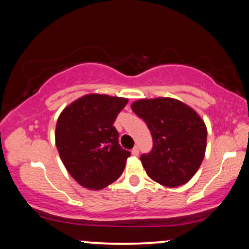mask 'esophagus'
<instances>
[{
	"instance_id": "obj_1",
	"label": "esophagus",
	"mask_w": 249,
	"mask_h": 249,
	"mask_svg": "<svg viewBox=\"0 0 249 249\" xmlns=\"http://www.w3.org/2000/svg\"><path fill=\"white\" fill-rule=\"evenodd\" d=\"M131 153H132L133 156H138V154H139V147L138 146H134L132 148V151H131Z\"/></svg>"
}]
</instances>
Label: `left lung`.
<instances>
[{
  "label": "left lung",
  "mask_w": 249,
  "mask_h": 249,
  "mask_svg": "<svg viewBox=\"0 0 249 249\" xmlns=\"http://www.w3.org/2000/svg\"><path fill=\"white\" fill-rule=\"evenodd\" d=\"M131 108L152 134V150L141 156L147 176L166 187L186 184L205 157L207 130L202 119L173 98L141 99Z\"/></svg>",
  "instance_id": "8db88e82"
}]
</instances>
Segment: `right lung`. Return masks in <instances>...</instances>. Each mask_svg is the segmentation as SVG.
Segmentation results:
<instances>
[{
    "instance_id": "1",
    "label": "right lung",
    "mask_w": 249,
    "mask_h": 249,
    "mask_svg": "<svg viewBox=\"0 0 249 249\" xmlns=\"http://www.w3.org/2000/svg\"><path fill=\"white\" fill-rule=\"evenodd\" d=\"M127 99L88 95L63 110L56 125V146L70 176L90 190H102L124 171L128 151L113 126Z\"/></svg>"
}]
</instances>
